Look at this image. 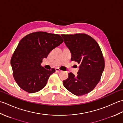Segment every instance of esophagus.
<instances>
[{
  "instance_id": "34e87169",
  "label": "esophagus",
  "mask_w": 123,
  "mask_h": 123,
  "mask_svg": "<svg viewBox=\"0 0 123 123\" xmlns=\"http://www.w3.org/2000/svg\"><path fill=\"white\" fill-rule=\"evenodd\" d=\"M55 71H56V72H60L62 71L59 68H55Z\"/></svg>"
}]
</instances>
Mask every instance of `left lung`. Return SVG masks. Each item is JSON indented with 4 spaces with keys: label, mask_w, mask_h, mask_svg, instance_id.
<instances>
[{
    "label": "left lung",
    "mask_w": 123,
    "mask_h": 123,
    "mask_svg": "<svg viewBox=\"0 0 123 123\" xmlns=\"http://www.w3.org/2000/svg\"><path fill=\"white\" fill-rule=\"evenodd\" d=\"M61 36L71 52V60L80 65L77 75L69 73L68 79L63 80V86L76 96L89 93L99 82L105 68L100 46L86 34Z\"/></svg>",
    "instance_id": "8db88e82"
}]
</instances>
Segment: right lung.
I'll use <instances>...</instances> for the list:
<instances>
[{"instance_id":"add662e5","label":"right lung","mask_w":123,"mask_h":123,"mask_svg":"<svg viewBox=\"0 0 123 123\" xmlns=\"http://www.w3.org/2000/svg\"><path fill=\"white\" fill-rule=\"evenodd\" d=\"M63 42L59 34L45 32L29 34L20 41L10 64L14 79L20 88L28 93H34L45 87L55 70H48L42 67V60Z\"/></svg>"}]
</instances>
